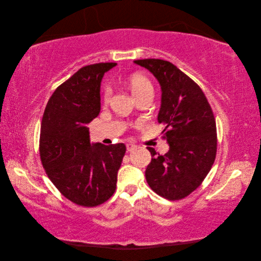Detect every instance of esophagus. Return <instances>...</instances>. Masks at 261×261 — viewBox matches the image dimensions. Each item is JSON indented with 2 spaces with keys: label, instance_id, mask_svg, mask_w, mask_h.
Listing matches in <instances>:
<instances>
[{
  "label": "esophagus",
  "instance_id": "1",
  "mask_svg": "<svg viewBox=\"0 0 261 261\" xmlns=\"http://www.w3.org/2000/svg\"><path fill=\"white\" fill-rule=\"evenodd\" d=\"M136 148H137L136 145H133V144L126 145V149H127V151H133V150H135Z\"/></svg>",
  "mask_w": 261,
  "mask_h": 261
}]
</instances>
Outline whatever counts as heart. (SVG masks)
<instances>
[{
    "label": "heart",
    "instance_id": "obj_1",
    "mask_svg": "<svg viewBox=\"0 0 261 261\" xmlns=\"http://www.w3.org/2000/svg\"><path fill=\"white\" fill-rule=\"evenodd\" d=\"M128 87L133 93V96L136 99L144 96L146 93L149 92H153V86L148 78L141 74H133L128 78ZM110 97H111V90L110 88H106L103 91V101L108 102L110 100Z\"/></svg>",
    "mask_w": 261,
    "mask_h": 261
}]
</instances>
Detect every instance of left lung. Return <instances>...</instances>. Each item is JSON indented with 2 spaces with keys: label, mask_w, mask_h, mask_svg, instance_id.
Instances as JSON below:
<instances>
[{
  "label": "left lung",
  "mask_w": 261,
  "mask_h": 261,
  "mask_svg": "<svg viewBox=\"0 0 261 261\" xmlns=\"http://www.w3.org/2000/svg\"><path fill=\"white\" fill-rule=\"evenodd\" d=\"M134 62L147 68L161 86L158 122L170 146L163 155L148 147L152 158L145 173L147 183L165 199H183L199 187L215 162V116L200 87L174 64L159 59Z\"/></svg>",
  "instance_id": "left-lung-1"
}]
</instances>
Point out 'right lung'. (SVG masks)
<instances>
[{
    "label": "right lung",
    "mask_w": 261,
    "mask_h": 261,
    "mask_svg": "<svg viewBox=\"0 0 261 261\" xmlns=\"http://www.w3.org/2000/svg\"><path fill=\"white\" fill-rule=\"evenodd\" d=\"M116 63L87 65L60 85L45 107L39 150L54 186L68 200L96 207L114 194L124 144H90L89 124L100 113V85Z\"/></svg>",
    "instance_id": "right-lung-1"
}]
</instances>
